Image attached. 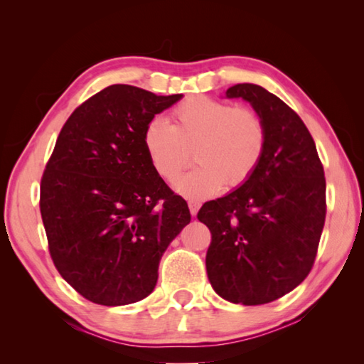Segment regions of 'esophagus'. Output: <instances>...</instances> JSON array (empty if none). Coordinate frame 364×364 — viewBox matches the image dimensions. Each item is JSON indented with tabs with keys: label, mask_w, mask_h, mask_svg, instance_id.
Segmentation results:
<instances>
[{
	"label": "esophagus",
	"mask_w": 364,
	"mask_h": 364,
	"mask_svg": "<svg viewBox=\"0 0 364 364\" xmlns=\"http://www.w3.org/2000/svg\"><path fill=\"white\" fill-rule=\"evenodd\" d=\"M189 211H191V214L192 215H197V213H198V210H200V202L198 200H189Z\"/></svg>",
	"instance_id": "esophagus-1"
}]
</instances>
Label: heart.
<instances>
[{"mask_svg":"<svg viewBox=\"0 0 364 364\" xmlns=\"http://www.w3.org/2000/svg\"><path fill=\"white\" fill-rule=\"evenodd\" d=\"M144 149L154 172L176 181L194 150L197 167L176 189L184 197H211L228 184L237 188L258 168L264 156L267 131L261 115L210 97H191L173 107L172 125L154 117L144 128Z\"/></svg>","mask_w":364,"mask_h":364,"instance_id":"obj_1","label":"heart"}]
</instances>
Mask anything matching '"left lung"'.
I'll list each match as a JSON object with an SVG mask.
<instances>
[{
	"label": "left lung",
	"instance_id": "left-lung-1",
	"mask_svg": "<svg viewBox=\"0 0 364 364\" xmlns=\"http://www.w3.org/2000/svg\"><path fill=\"white\" fill-rule=\"evenodd\" d=\"M227 98L257 111L267 142L255 173L197 214L211 231L206 272L231 304L262 305L305 280L326 222V176L316 144L299 115L257 84H236Z\"/></svg>",
	"mask_w": 364,
	"mask_h": 364
}]
</instances>
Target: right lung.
Here are the masks:
<instances>
[{
  "mask_svg": "<svg viewBox=\"0 0 364 364\" xmlns=\"http://www.w3.org/2000/svg\"><path fill=\"white\" fill-rule=\"evenodd\" d=\"M181 97L112 84L76 107L46 162L41 214L51 259L94 304L150 296L162 253L191 222L142 142L146 123Z\"/></svg>",
  "mask_w": 364,
  "mask_h": 364,
  "instance_id": "add662e5",
  "label": "right lung"
}]
</instances>
